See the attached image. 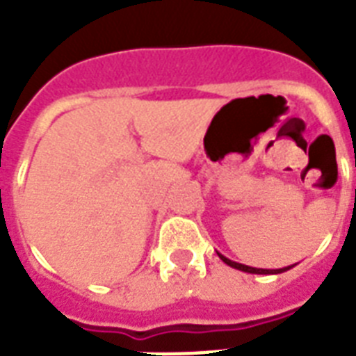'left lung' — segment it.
<instances>
[{"instance_id": "8db88e82", "label": "left lung", "mask_w": 356, "mask_h": 356, "mask_svg": "<svg viewBox=\"0 0 356 356\" xmlns=\"http://www.w3.org/2000/svg\"><path fill=\"white\" fill-rule=\"evenodd\" d=\"M218 253V251H216ZM218 257L225 262L227 266L234 268V270H240V271H245V273H257V275H277V273H282V271H288L292 270L293 266H286V268H279V270H266V268H253V266H245V264H240V262H234V260L227 259V257H223L222 253H218Z\"/></svg>"}]
</instances>
